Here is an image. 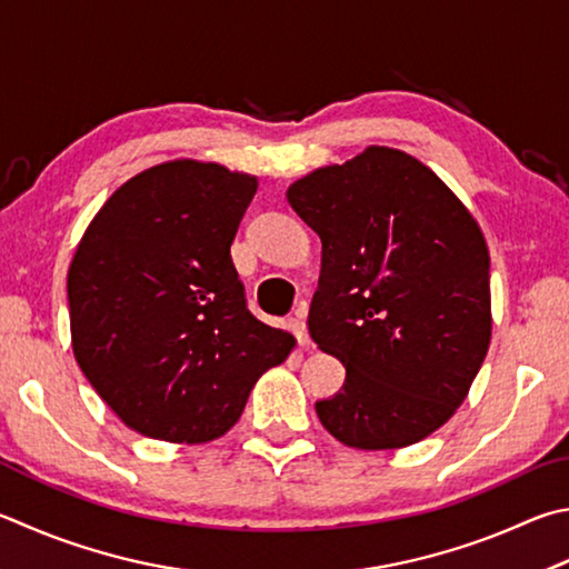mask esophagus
Returning a JSON list of instances; mask_svg holds the SVG:
<instances>
[{
	"label": "esophagus",
	"instance_id": "esophagus-1",
	"mask_svg": "<svg viewBox=\"0 0 569 569\" xmlns=\"http://www.w3.org/2000/svg\"><path fill=\"white\" fill-rule=\"evenodd\" d=\"M306 308L301 306L296 311V318H291V330H293V336H296V340H298V346L301 348H308L311 346V336H308V328H306Z\"/></svg>",
	"mask_w": 569,
	"mask_h": 569
}]
</instances>
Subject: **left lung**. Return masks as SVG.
I'll return each mask as SVG.
<instances>
[{"label": "left lung", "mask_w": 569, "mask_h": 569, "mask_svg": "<svg viewBox=\"0 0 569 569\" xmlns=\"http://www.w3.org/2000/svg\"><path fill=\"white\" fill-rule=\"evenodd\" d=\"M320 236L308 330L346 366L316 412L336 440L396 450L428 438L468 396L490 348V253L472 213L426 163L368 147L288 186Z\"/></svg>", "instance_id": "1"}]
</instances>
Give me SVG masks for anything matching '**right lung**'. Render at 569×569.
Instances as JSON below:
<instances>
[{"label": "right lung", "instance_id": "1", "mask_svg": "<svg viewBox=\"0 0 569 569\" xmlns=\"http://www.w3.org/2000/svg\"><path fill=\"white\" fill-rule=\"evenodd\" d=\"M258 179L177 159L121 183L87 226L67 276L71 348L123 426L209 442L296 338L246 308L231 243Z\"/></svg>", "mask_w": 569, "mask_h": 569}]
</instances>
